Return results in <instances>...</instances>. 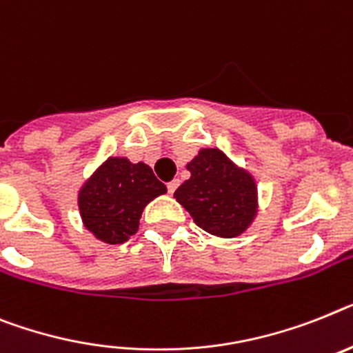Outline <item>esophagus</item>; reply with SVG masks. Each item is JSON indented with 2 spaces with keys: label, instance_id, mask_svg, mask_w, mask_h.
Returning <instances> with one entry per match:
<instances>
[{
  "label": "esophagus",
  "instance_id": "obj_1",
  "mask_svg": "<svg viewBox=\"0 0 353 353\" xmlns=\"http://www.w3.org/2000/svg\"><path fill=\"white\" fill-rule=\"evenodd\" d=\"M179 186V179H172V181L167 183V188H168V194H174L176 188Z\"/></svg>",
  "mask_w": 353,
  "mask_h": 353
}]
</instances>
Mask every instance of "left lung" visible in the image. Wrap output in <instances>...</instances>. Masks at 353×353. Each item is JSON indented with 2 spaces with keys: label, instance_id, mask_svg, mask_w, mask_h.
Here are the masks:
<instances>
[{
  "label": "left lung",
  "instance_id": "8db88e82",
  "mask_svg": "<svg viewBox=\"0 0 353 353\" xmlns=\"http://www.w3.org/2000/svg\"><path fill=\"white\" fill-rule=\"evenodd\" d=\"M174 197L204 232L221 239L241 236L259 215V186L253 174L239 167L217 147L197 152Z\"/></svg>",
  "mask_w": 353,
  "mask_h": 353
}]
</instances>
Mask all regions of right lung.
Instances as JSON below:
<instances>
[{"label":"right lung","instance_id":"right-lung-1","mask_svg":"<svg viewBox=\"0 0 353 353\" xmlns=\"http://www.w3.org/2000/svg\"><path fill=\"white\" fill-rule=\"evenodd\" d=\"M167 186L147 163L109 156L84 181L77 194L82 224L103 244H123L138 232L145 206Z\"/></svg>","mask_w":353,"mask_h":353}]
</instances>
